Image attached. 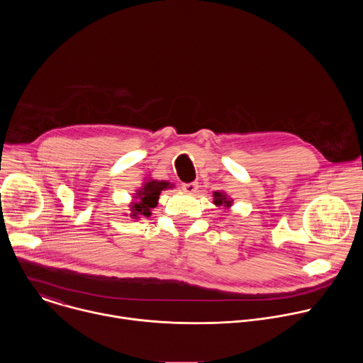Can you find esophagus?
Masks as SVG:
<instances>
[{
    "mask_svg": "<svg viewBox=\"0 0 363 363\" xmlns=\"http://www.w3.org/2000/svg\"><path fill=\"white\" fill-rule=\"evenodd\" d=\"M182 189H184V192H186V194H195L196 189H198V182L184 184V185H182Z\"/></svg>",
    "mask_w": 363,
    "mask_h": 363,
    "instance_id": "34e87169",
    "label": "esophagus"
}]
</instances>
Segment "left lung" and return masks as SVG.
<instances>
[{
    "instance_id": "1",
    "label": "left lung",
    "mask_w": 363,
    "mask_h": 363,
    "mask_svg": "<svg viewBox=\"0 0 363 363\" xmlns=\"http://www.w3.org/2000/svg\"><path fill=\"white\" fill-rule=\"evenodd\" d=\"M214 203L217 206H225V208H230L231 206V199L227 196L225 192H214Z\"/></svg>"
}]
</instances>
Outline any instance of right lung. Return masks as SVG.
<instances>
[{"instance_id":"right-lung-1","label":"right lung","mask_w":363,"mask_h":363,"mask_svg":"<svg viewBox=\"0 0 363 363\" xmlns=\"http://www.w3.org/2000/svg\"><path fill=\"white\" fill-rule=\"evenodd\" d=\"M172 188V184L167 181L147 179L142 188H139L133 196V202H130V217L140 218L149 217L150 210L158 205V199L162 191Z\"/></svg>"}]
</instances>
